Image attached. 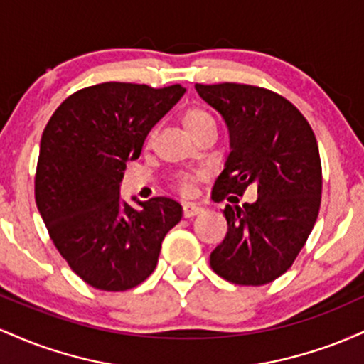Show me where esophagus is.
<instances>
[{"mask_svg": "<svg viewBox=\"0 0 364 364\" xmlns=\"http://www.w3.org/2000/svg\"><path fill=\"white\" fill-rule=\"evenodd\" d=\"M202 212H203V208L200 205H195V203H185V205H183V215H185L186 219L202 214Z\"/></svg>", "mask_w": 364, "mask_h": 364, "instance_id": "34e87169", "label": "esophagus"}]
</instances>
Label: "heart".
I'll list each match as a JSON object with an SVG mask.
<instances>
[{"mask_svg":"<svg viewBox=\"0 0 364 364\" xmlns=\"http://www.w3.org/2000/svg\"><path fill=\"white\" fill-rule=\"evenodd\" d=\"M181 121L193 139H196L200 133L207 132V129H215L214 118H212L205 109H200V107H190V109H186L183 112ZM196 176H193V174H181L176 181L178 190L181 191L183 195H190L191 185H193Z\"/></svg>","mask_w":364,"mask_h":364,"instance_id":"obj_1","label":"heart"}]
</instances>
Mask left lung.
<instances>
[{"label":"left lung","instance_id":"1","mask_svg":"<svg viewBox=\"0 0 364 364\" xmlns=\"http://www.w3.org/2000/svg\"><path fill=\"white\" fill-rule=\"evenodd\" d=\"M196 92L229 129L224 171L212 198L225 205L228 235L210 253L225 281L263 286L286 272L306 243L320 210L321 164L315 133L282 95L245 83H196ZM248 186L253 204L237 205Z\"/></svg>","mask_w":364,"mask_h":364}]
</instances>
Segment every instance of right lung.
<instances>
[{
    "instance_id": "add662e5",
    "label": "right lung",
    "mask_w": 364,
    "mask_h": 364,
    "mask_svg": "<svg viewBox=\"0 0 364 364\" xmlns=\"http://www.w3.org/2000/svg\"><path fill=\"white\" fill-rule=\"evenodd\" d=\"M186 89L106 82L75 92L46 124L36 173V203L61 257L82 281L127 291L157 265L164 236L183 208L168 196L140 208L121 200L128 161Z\"/></svg>"
}]
</instances>
